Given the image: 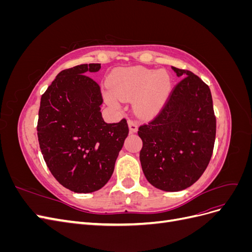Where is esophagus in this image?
Returning <instances> with one entry per match:
<instances>
[{"mask_svg":"<svg viewBox=\"0 0 252 252\" xmlns=\"http://www.w3.org/2000/svg\"><path fill=\"white\" fill-rule=\"evenodd\" d=\"M128 126H129V131H130V133H134L138 131V124H136V122L132 120H128Z\"/></svg>","mask_w":252,"mask_h":252,"instance_id":"34e87169","label":"esophagus"}]
</instances>
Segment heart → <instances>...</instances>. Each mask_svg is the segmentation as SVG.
I'll use <instances>...</instances> for the list:
<instances>
[{"label": "heart", "instance_id": "heart-1", "mask_svg": "<svg viewBox=\"0 0 252 252\" xmlns=\"http://www.w3.org/2000/svg\"><path fill=\"white\" fill-rule=\"evenodd\" d=\"M110 91H104L106 103L119 108L117 97L122 101L134 98V112L141 118H151L165 104L171 90L170 75L163 70L134 66L121 68L109 79Z\"/></svg>", "mask_w": 252, "mask_h": 252}]
</instances>
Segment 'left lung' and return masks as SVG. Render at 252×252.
<instances>
[{
    "mask_svg": "<svg viewBox=\"0 0 252 252\" xmlns=\"http://www.w3.org/2000/svg\"><path fill=\"white\" fill-rule=\"evenodd\" d=\"M184 78L158 116L139 128L140 161L152 186L180 191L207 168L215 146L217 122L209 87L191 71L171 67Z\"/></svg>",
    "mask_w": 252,
    "mask_h": 252,
    "instance_id": "8db88e82",
    "label": "left lung"
}]
</instances>
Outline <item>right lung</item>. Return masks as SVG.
I'll return each mask as SVG.
<instances>
[{"instance_id":"obj_1","label":"right lung","mask_w":252,"mask_h":252,"mask_svg":"<svg viewBox=\"0 0 252 252\" xmlns=\"http://www.w3.org/2000/svg\"><path fill=\"white\" fill-rule=\"evenodd\" d=\"M101 64L61 71L41 97L37 138L53 177L78 193L96 191L114 170L129 129L127 121L106 123L100 86L87 74Z\"/></svg>"}]
</instances>
